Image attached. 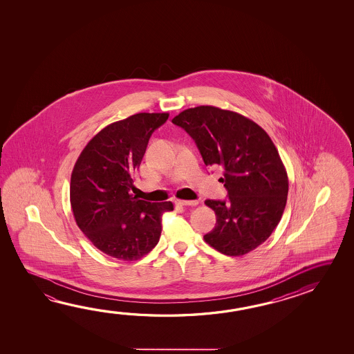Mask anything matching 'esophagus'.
<instances>
[{
    "instance_id": "1",
    "label": "esophagus",
    "mask_w": 354,
    "mask_h": 354,
    "mask_svg": "<svg viewBox=\"0 0 354 354\" xmlns=\"http://www.w3.org/2000/svg\"><path fill=\"white\" fill-rule=\"evenodd\" d=\"M175 204L180 206H196L198 204V200H175Z\"/></svg>"
}]
</instances>
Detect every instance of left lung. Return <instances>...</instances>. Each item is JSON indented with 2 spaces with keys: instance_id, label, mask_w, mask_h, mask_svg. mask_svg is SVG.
Returning <instances> with one entry per match:
<instances>
[{
  "instance_id": "obj_1",
  "label": "left lung",
  "mask_w": 354,
  "mask_h": 354,
  "mask_svg": "<svg viewBox=\"0 0 354 354\" xmlns=\"http://www.w3.org/2000/svg\"><path fill=\"white\" fill-rule=\"evenodd\" d=\"M195 140L205 165H221L227 200H206L216 225L206 243L242 256L266 241L285 210L288 178L271 138L251 119L212 106L189 108L171 120Z\"/></svg>"
}]
</instances>
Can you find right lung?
<instances>
[{
  "label": "right lung",
  "instance_id": "obj_1",
  "mask_svg": "<svg viewBox=\"0 0 354 354\" xmlns=\"http://www.w3.org/2000/svg\"><path fill=\"white\" fill-rule=\"evenodd\" d=\"M169 113H138L106 125L82 150L71 175L75 223L102 252L123 261L149 254L162 234L171 201L149 203L129 194L150 136Z\"/></svg>",
  "mask_w": 354,
  "mask_h": 354
}]
</instances>
